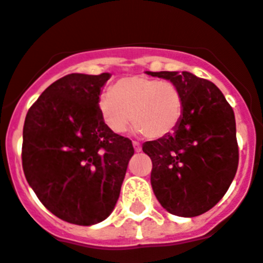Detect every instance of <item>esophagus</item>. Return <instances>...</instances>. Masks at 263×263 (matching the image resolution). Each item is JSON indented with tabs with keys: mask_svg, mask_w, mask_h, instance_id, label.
Returning a JSON list of instances; mask_svg holds the SVG:
<instances>
[{
	"mask_svg": "<svg viewBox=\"0 0 263 263\" xmlns=\"http://www.w3.org/2000/svg\"><path fill=\"white\" fill-rule=\"evenodd\" d=\"M132 144H134V148H135L136 152H140V151H142V145H140V143L134 142V143H132Z\"/></svg>",
	"mask_w": 263,
	"mask_h": 263,
	"instance_id": "1",
	"label": "esophagus"
}]
</instances>
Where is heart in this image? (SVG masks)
I'll list each match as a JSON object with an SVG mask.
<instances>
[{
	"mask_svg": "<svg viewBox=\"0 0 263 263\" xmlns=\"http://www.w3.org/2000/svg\"><path fill=\"white\" fill-rule=\"evenodd\" d=\"M99 111L107 127L123 134L134 123V131L160 139L175 131L183 116L182 92L171 81L143 74L123 77L99 98Z\"/></svg>",
	"mask_w": 263,
	"mask_h": 263,
	"instance_id": "heart-1",
	"label": "heart"
}]
</instances>
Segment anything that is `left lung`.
Returning a JSON list of instances; mask_svg holds the SVG:
<instances>
[{
	"instance_id": "left-lung-1",
	"label": "left lung",
	"mask_w": 263,
	"mask_h": 263,
	"mask_svg": "<svg viewBox=\"0 0 263 263\" xmlns=\"http://www.w3.org/2000/svg\"><path fill=\"white\" fill-rule=\"evenodd\" d=\"M170 80L183 96L175 131L143 144L151 158V186L168 213L193 218L219 202L238 168L235 116L214 83L190 72H145Z\"/></svg>"
}]
</instances>
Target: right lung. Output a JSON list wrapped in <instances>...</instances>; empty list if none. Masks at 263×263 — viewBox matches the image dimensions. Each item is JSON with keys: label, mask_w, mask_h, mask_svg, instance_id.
Masks as SVG:
<instances>
[{"label": "right lung", "mask_w": 263, "mask_h": 263, "mask_svg": "<svg viewBox=\"0 0 263 263\" xmlns=\"http://www.w3.org/2000/svg\"><path fill=\"white\" fill-rule=\"evenodd\" d=\"M109 77H61L29 108L24 124L23 168L29 186L50 213L80 226L109 217L135 152L99 111Z\"/></svg>", "instance_id": "obj_1"}]
</instances>
